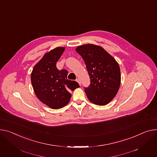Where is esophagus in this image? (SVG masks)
<instances>
[{
  "label": "esophagus",
  "mask_w": 157,
  "mask_h": 157,
  "mask_svg": "<svg viewBox=\"0 0 157 157\" xmlns=\"http://www.w3.org/2000/svg\"><path fill=\"white\" fill-rule=\"evenodd\" d=\"M76 81L79 83V85L81 86V81H80V79H79V78H77V79H76Z\"/></svg>",
  "instance_id": "esophagus-1"
}]
</instances>
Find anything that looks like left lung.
Instances as JSON below:
<instances>
[{
    "mask_svg": "<svg viewBox=\"0 0 157 157\" xmlns=\"http://www.w3.org/2000/svg\"><path fill=\"white\" fill-rule=\"evenodd\" d=\"M76 51L84 60L91 80L85 91L88 100L105 105L116 97L121 81L117 62L101 47L93 44L78 46Z\"/></svg>",
    "mask_w": 157,
    "mask_h": 157,
    "instance_id": "obj_1",
    "label": "left lung"
}]
</instances>
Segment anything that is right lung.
Returning <instances> with one entry per match:
<instances>
[{
  "instance_id": "right-lung-1",
  "label": "right lung",
  "mask_w": 157,
  "mask_h": 157,
  "mask_svg": "<svg viewBox=\"0 0 157 157\" xmlns=\"http://www.w3.org/2000/svg\"><path fill=\"white\" fill-rule=\"evenodd\" d=\"M65 47H58L44 54L34 66L31 74V81L37 98L53 109L64 107L69 102L70 91L79 88L75 81L67 79L68 72L59 71L56 62L60 59Z\"/></svg>"
}]
</instances>
